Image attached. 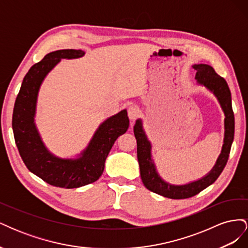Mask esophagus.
Segmentation results:
<instances>
[{
    "mask_svg": "<svg viewBox=\"0 0 248 248\" xmlns=\"http://www.w3.org/2000/svg\"><path fill=\"white\" fill-rule=\"evenodd\" d=\"M140 115V109L139 108V107L136 106V104H131V106L128 107V117L131 121H134Z\"/></svg>",
    "mask_w": 248,
    "mask_h": 248,
    "instance_id": "1",
    "label": "esophagus"
}]
</instances>
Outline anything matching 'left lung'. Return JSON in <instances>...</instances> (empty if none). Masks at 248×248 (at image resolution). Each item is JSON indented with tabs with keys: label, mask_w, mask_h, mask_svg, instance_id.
I'll return each instance as SVG.
<instances>
[{
	"label": "left lung",
	"mask_w": 248,
	"mask_h": 248,
	"mask_svg": "<svg viewBox=\"0 0 248 248\" xmlns=\"http://www.w3.org/2000/svg\"><path fill=\"white\" fill-rule=\"evenodd\" d=\"M192 68L197 71V85L205 87L209 92H211L216 97L224 114V137L221 152L214 167L208 174L186 184H170V182H167L157 171L152 157V144L145 132L142 120L138 119L133 127L138 144V160L142 183L150 191H153L164 198L174 200L191 198L214 183L226 167L232 140H234L235 118L232 108L231 91L226 79L219 77L210 65L194 64L192 65Z\"/></svg>",
	"instance_id": "obj_1"
}]
</instances>
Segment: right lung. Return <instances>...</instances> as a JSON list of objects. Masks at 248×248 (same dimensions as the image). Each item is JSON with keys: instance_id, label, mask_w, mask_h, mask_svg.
<instances>
[{"instance_id": "add662e5", "label": "right lung", "mask_w": 248, "mask_h": 248, "mask_svg": "<svg viewBox=\"0 0 248 248\" xmlns=\"http://www.w3.org/2000/svg\"><path fill=\"white\" fill-rule=\"evenodd\" d=\"M84 56L85 51L80 49H60L47 54L26 74L13 109L14 139L26 167L43 181L62 188H78L97 181L102 175L112 145L129 127L127 110L122 109L104 120L88 146L71 158L55 155L43 142L35 123L42 82L62 59L72 60Z\"/></svg>"}]
</instances>
